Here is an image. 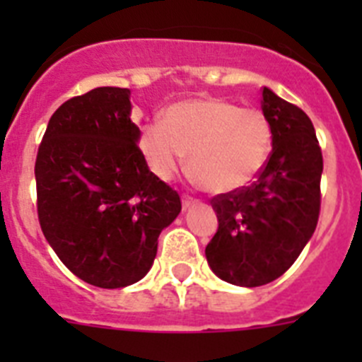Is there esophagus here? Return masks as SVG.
<instances>
[{
  "label": "esophagus",
  "instance_id": "obj_1",
  "mask_svg": "<svg viewBox=\"0 0 362 362\" xmlns=\"http://www.w3.org/2000/svg\"><path fill=\"white\" fill-rule=\"evenodd\" d=\"M194 204H197L196 197H192V196H188V194H185V196H183V209L187 210V209H190V206H194Z\"/></svg>",
  "mask_w": 362,
  "mask_h": 362
}]
</instances>
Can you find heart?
<instances>
[{
    "label": "heart",
    "mask_w": 362,
    "mask_h": 362,
    "mask_svg": "<svg viewBox=\"0 0 362 362\" xmlns=\"http://www.w3.org/2000/svg\"><path fill=\"white\" fill-rule=\"evenodd\" d=\"M272 145L274 130L263 110L219 98L177 101L161 123H146L139 136V148L159 179L174 177L190 153V172L214 194L248 187L267 165Z\"/></svg>",
    "instance_id": "heart-1"
}]
</instances>
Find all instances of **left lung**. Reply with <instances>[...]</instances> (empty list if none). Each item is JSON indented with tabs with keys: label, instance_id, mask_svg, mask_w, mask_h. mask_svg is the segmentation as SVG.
Returning <instances> with one entry per match:
<instances>
[{
	"label": "left lung",
	"instance_id": "left-lung-1",
	"mask_svg": "<svg viewBox=\"0 0 362 362\" xmlns=\"http://www.w3.org/2000/svg\"><path fill=\"white\" fill-rule=\"evenodd\" d=\"M261 108L274 130L270 158L248 187L212 197L219 226L204 250L219 279L246 288L296 263L321 212L322 152L312 121L270 88Z\"/></svg>",
	"mask_w": 362,
	"mask_h": 362
}]
</instances>
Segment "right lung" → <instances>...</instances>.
<instances>
[{
	"mask_svg": "<svg viewBox=\"0 0 362 362\" xmlns=\"http://www.w3.org/2000/svg\"><path fill=\"white\" fill-rule=\"evenodd\" d=\"M130 90L99 86L50 117L37 148V219L66 268L99 288L146 276L181 197L150 172Z\"/></svg>",
	"mask_w": 362,
	"mask_h": 362,
	"instance_id": "right-lung-1",
	"label": "right lung"
}]
</instances>
